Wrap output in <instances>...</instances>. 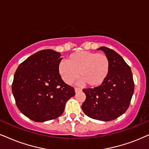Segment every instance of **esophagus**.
I'll use <instances>...</instances> for the list:
<instances>
[{"label": "esophagus", "instance_id": "obj_1", "mask_svg": "<svg viewBox=\"0 0 149 149\" xmlns=\"http://www.w3.org/2000/svg\"><path fill=\"white\" fill-rule=\"evenodd\" d=\"M81 91H82V88L78 87L75 88V92H76V93H78V92H80Z\"/></svg>", "mask_w": 149, "mask_h": 149}]
</instances>
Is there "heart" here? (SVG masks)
Segmentation results:
<instances>
[{
	"label": "heart",
	"instance_id": "1",
	"mask_svg": "<svg viewBox=\"0 0 149 149\" xmlns=\"http://www.w3.org/2000/svg\"><path fill=\"white\" fill-rule=\"evenodd\" d=\"M111 62L102 53L78 51L70 54L65 62L58 66V72L65 83L70 84L78 78L80 82L95 87L101 85L108 77Z\"/></svg>",
	"mask_w": 149,
	"mask_h": 149
}]
</instances>
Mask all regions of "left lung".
I'll use <instances>...</instances> for the list:
<instances>
[{
  "label": "left lung",
  "mask_w": 149,
  "mask_h": 149,
  "mask_svg": "<svg viewBox=\"0 0 149 149\" xmlns=\"http://www.w3.org/2000/svg\"><path fill=\"white\" fill-rule=\"evenodd\" d=\"M99 49L110 60V72L101 85L83 88L86 100L82 109L86 116L93 119L111 121L125 113L129 108L135 85L131 68L122 56L106 47Z\"/></svg>",
  "instance_id": "obj_1"
}]
</instances>
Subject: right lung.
<instances>
[{
    "mask_svg": "<svg viewBox=\"0 0 149 149\" xmlns=\"http://www.w3.org/2000/svg\"><path fill=\"white\" fill-rule=\"evenodd\" d=\"M62 59L55 51L41 50L17 68L12 93L20 111L30 120L42 122L56 119L75 95L74 88L66 84L58 72Z\"/></svg>",
    "mask_w": 149,
    "mask_h": 149,
    "instance_id": "obj_1",
    "label": "right lung"
}]
</instances>
